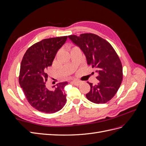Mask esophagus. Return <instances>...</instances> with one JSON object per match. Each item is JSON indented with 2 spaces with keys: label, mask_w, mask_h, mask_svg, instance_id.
<instances>
[{
  "label": "esophagus",
  "mask_w": 146,
  "mask_h": 146,
  "mask_svg": "<svg viewBox=\"0 0 146 146\" xmlns=\"http://www.w3.org/2000/svg\"><path fill=\"white\" fill-rule=\"evenodd\" d=\"M80 83L81 82L80 81H78V80H73V81H72V83L74 84V85H76V86L80 85Z\"/></svg>",
  "instance_id": "34e87169"
}]
</instances>
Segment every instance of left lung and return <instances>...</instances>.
Instances as JSON below:
<instances>
[{"instance_id":"obj_1","label":"left lung","mask_w":146,"mask_h":146,"mask_svg":"<svg viewBox=\"0 0 146 146\" xmlns=\"http://www.w3.org/2000/svg\"><path fill=\"white\" fill-rule=\"evenodd\" d=\"M68 38L80 47L87 64L98 74L97 85L88 82L91 90L86 98L98 104L107 102L116 94L122 80V66L116 51L108 41L93 33L69 35Z\"/></svg>"}]
</instances>
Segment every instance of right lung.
Instances as JSON below:
<instances>
[{
    "label": "right lung",
    "mask_w": 146,
    "mask_h": 146,
    "mask_svg": "<svg viewBox=\"0 0 146 146\" xmlns=\"http://www.w3.org/2000/svg\"><path fill=\"white\" fill-rule=\"evenodd\" d=\"M68 36L42 39L26 51L22 60L19 83L26 99L39 111L54 113L66 103L64 89L67 82L48 88L47 68L52 66L57 52L65 43Z\"/></svg>",
    "instance_id": "add662e5"
}]
</instances>
